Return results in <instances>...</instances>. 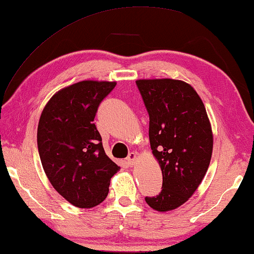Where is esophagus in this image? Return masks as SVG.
<instances>
[{
    "label": "esophagus",
    "mask_w": 254,
    "mask_h": 254,
    "mask_svg": "<svg viewBox=\"0 0 254 254\" xmlns=\"http://www.w3.org/2000/svg\"><path fill=\"white\" fill-rule=\"evenodd\" d=\"M135 159H136V155L134 154V152H130L128 156L127 157V163L130 165V166H133L135 163Z\"/></svg>",
    "instance_id": "1"
}]
</instances>
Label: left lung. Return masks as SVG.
<instances>
[{"label": "left lung", "instance_id": "8db88e82", "mask_svg": "<svg viewBox=\"0 0 254 254\" xmlns=\"http://www.w3.org/2000/svg\"><path fill=\"white\" fill-rule=\"evenodd\" d=\"M149 114V140L163 173L158 195L144 200L157 211L182 206L198 189L210 164L211 126L190 84L173 79L136 80Z\"/></svg>", "mask_w": 254, "mask_h": 254}]
</instances>
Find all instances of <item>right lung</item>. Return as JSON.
Instances as JSON below:
<instances>
[{
    "instance_id": "right-lung-1",
    "label": "right lung",
    "mask_w": 254,
    "mask_h": 254,
    "mask_svg": "<svg viewBox=\"0 0 254 254\" xmlns=\"http://www.w3.org/2000/svg\"><path fill=\"white\" fill-rule=\"evenodd\" d=\"M116 82L84 81L52 97L40 115L38 152L45 174L64 199L78 208H92L108 194L120 170L103 148L94 120L102 100Z\"/></svg>"
}]
</instances>
